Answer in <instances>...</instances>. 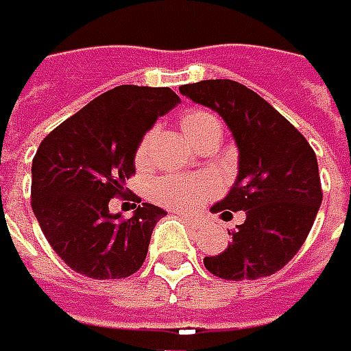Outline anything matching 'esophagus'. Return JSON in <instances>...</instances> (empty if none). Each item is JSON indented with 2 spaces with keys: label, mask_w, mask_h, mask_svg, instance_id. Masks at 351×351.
<instances>
[{
  "label": "esophagus",
  "mask_w": 351,
  "mask_h": 351,
  "mask_svg": "<svg viewBox=\"0 0 351 351\" xmlns=\"http://www.w3.org/2000/svg\"><path fill=\"white\" fill-rule=\"evenodd\" d=\"M182 219L188 223L189 228H204L206 226V217L197 215V217H189V215H182Z\"/></svg>",
  "instance_id": "obj_1"
}]
</instances>
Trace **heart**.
<instances>
[{
	"mask_svg": "<svg viewBox=\"0 0 351 351\" xmlns=\"http://www.w3.org/2000/svg\"><path fill=\"white\" fill-rule=\"evenodd\" d=\"M180 125L191 143L202 147L204 143L221 139L219 119L206 110H189L180 117ZM152 132L145 134L136 149V165L139 169L149 163ZM215 193V182L208 176H165L154 184V197L158 204L173 212H191Z\"/></svg>",
	"mask_w": 351,
	"mask_h": 351,
	"instance_id": "1",
	"label": "heart"
}]
</instances>
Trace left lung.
Instances as JSON below:
<instances>
[{"label": "left lung", "mask_w": 351, "mask_h": 351, "mask_svg": "<svg viewBox=\"0 0 351 351\" xmlns=\"http://www.w3.org/2000/svg\"><path fill=\"white\" fill-rule=\"evenodd\" d=\"M180 91L217 112L239 149L238 178L212 208L221 217L245 212L232 243L204 258L221 280H258L280 271L304 245L322 204L317 160L288 119L256 91L232 80H204Z\"/></svg>", "instance_id": "left-lung-1"}]
</instances>
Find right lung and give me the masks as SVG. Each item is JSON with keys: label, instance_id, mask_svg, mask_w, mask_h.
Listing matches in <instances>:
<instances>
[{"label": "right lung", "instance_id": "1", "mask_svg": "<svg viewBox=\"0 0 351 351\" xmlns=\"http://www.w3.org/2000/svg\"><path fill=\"white\" fill-rule=\"evenodd\" d=\"M178 104L169 88L117 86L39 143L32 163V208L49 245L73 271L119 280L141 267L165 212L141 204L123 219L110 212V199L125 195L139 141Z\"/></svg>", "mask_w": 351, "mask_h": 351}]
</instances>
